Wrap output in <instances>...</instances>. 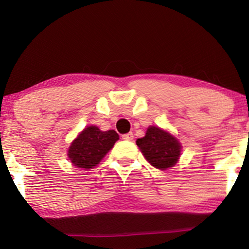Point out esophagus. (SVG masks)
<instances>
[{"mask_svg": "<svg viewBox=\"0 0 249 249\" xmlns=\"http://www.w3.org/2000/svg\"><path fill=\"white\" fill-rule=\"evenodd\" d=\"M133 133L132 132H130V133H126V134H123L122 135V139L123 140H126V141H132L133 140Z\"/></svg>", "mask_w": 249, "mask_h": 249, "instance_id": "1", "label": "esophagus"}]
</instances>
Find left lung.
Listing matches in <instances>:
<instances>
[{
  "mask_svg": "<svg viewBox=\"0 0 249 249\" xmlns=\"http://www.w3.org/2000/svg\"><path fill=\"white\" fill-rule=\"evenodd\" d=\"M137 144L149 163L159 170L174 166L180 157L178 141L159 127H149L144 137L138 139Z\"/></svg>",
  "mask_w": 249,
  "mask_h": 249,
  "instance_id": "left-lung-1",
  "label": "left lung"
}]
</instances>
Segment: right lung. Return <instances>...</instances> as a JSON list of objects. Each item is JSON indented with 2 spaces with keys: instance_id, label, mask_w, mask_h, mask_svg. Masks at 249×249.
<instances>
[{
  "instance_id": "right-lung-1",
  "label": "right lung",
  "mask_w": 249,
  "mask_h": 249,
  "mask_svg": "<svg viewBox=\"0 0 249 249\" xmlns=\"http://www.w3.org/2000/svg\"><path fill=\"white\" fill-rule=\"evenodd\" d=\"M118 139L114 130L102 132L97 126H89L72 141L68 157L75 166L89 170L100 163Z\"/></svg>"
}]
</instances>
